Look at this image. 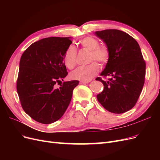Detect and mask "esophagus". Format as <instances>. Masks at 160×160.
<instances>
[{"instance_id": "34e87169", "label": "esophagus", "mask_w": 160, "mask_h": 160, "mask_svg": "<svg viewBox=\"0 0 160 160\" xmlns=\"http://www.w3.org/2000/svg\"><path fill=\"white\" fill-rule=\"evenodd\" d=\"M90 81H80V83L81 84H85V83H89Z\"/></svg>"}]
</instances>
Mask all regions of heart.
<instances>
[{
	"instance_id": "obj_1",
	"label": "heart",
	"mask_w": 160,
	"mask_h": 160,
	"mask_svg": "<svg viewBox=\"0 0 160 160\" xmlns=\"http://www.w3.org/2000/svg\"><path fill=\"white\" fill-rule=\"evenodd\" d=\"M79 45L85 49L90 51L89 61H98L101 65H105L110 57L109 48L105 45H99L97 38L87 37L79 41ZM63 62L67 68L71 69L77 63V50L73 45L67 48L64 53ZM99 71V65L96 62H91L87 66H81L70 73L71 79L79 81H90Z\"/></svg>"
}]
</instances>
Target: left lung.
Returning a JSON list of instances; mask_svg holds the SVG:
<instances>
[{"mask_svg":"<svg viewBox=\"0 0 160 160\" xmlns=\"http://www.w3.org/2000/svg\"><path fill=\"white\" fill-rule=\"evenodd\" d=\"M107 45L110 57L101 73L103 91L97 95L101 105L109 112L123 113L132 109L142 93L146 75V62L138 42L129 34L117 29L95 32ZM95 79V80H96Z\"/></svg>","mask_w":160,"mask_h":160,"instance_id":"8db88e82","label":"left lung"}]
</instances>
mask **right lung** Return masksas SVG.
<instances>
[{"label":"right lung","mask_w":160,"mask_h":160,"mask_svg":"<svg viewBox=\"0 0 160 160\" xmlns=\"http://www.w3.org/2000/svg\"><path fill=\"white\" fill-rule=\"evenodd\" d=\"M70 37H48L33 42L22 53L17 90L25 112L36 122L49 124L59 120L71 102L79 81L63 82L68 74L64 53Z\"/></svg>","instance_id":"add662e5"}]
</instances>
